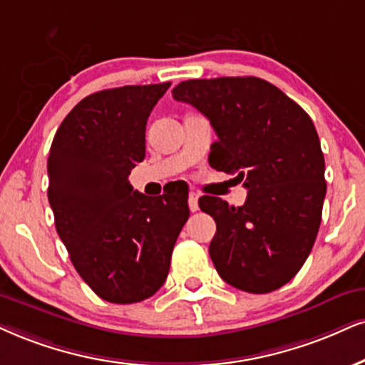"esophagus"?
I'll return each mask as SVG.
<instances>
[{
	"instance_id": "esophagus-1",
	"label": "esophagus",
	"mask_w": 365,
	"mask_h": 365,
	"mask_svg": "<svg viewBox=\"0 0 365 365\" xmlns=\"http://www.w3.org/2000/svg\"><path fill=\"white\" fill-rule=\"evenodd\" d=\"M197 197L200 196H197V192H195V191H191L190 197H187V203H190V210L192 211V213L200 210V206H197Z\"/></svg>"
}]
</instances>
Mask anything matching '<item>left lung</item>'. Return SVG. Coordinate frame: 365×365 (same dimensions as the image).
<instances>
[{
  "instance_id": "8db88e82",
  "label": "left lung",
  "mask_w": 365,
  "mask_h": 365,
  "mask_svg": "<svg viewBox=\"0 0 365 365\" xmlns=\"http://www.w3.org/2000/svg\"><path fill=\"white\" fill-rule=\"evenodd\" d=\"M173 98L210 120L218 140L210 165L247 187L242 206L200 197L217 233L210 257L237 289L264 294L303 267L317 240L327 195L325 159L307 111L260 78L182 81Z\"/></svg>"
}]
</instances>
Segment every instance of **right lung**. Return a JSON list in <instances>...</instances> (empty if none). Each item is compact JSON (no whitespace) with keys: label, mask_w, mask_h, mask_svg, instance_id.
I'll return each instance as SVG.
<instances>
[{"label":"right lung","mask_w":365,"mask_h":365,"mask_svg":"<svg viewBox=\"0 0 365 365\" xmlns=\"http://www.w3.org/2000/svg\"><path fill=\"white\" fill-rule=\"evenodd\" d=\"M169 86L89 94L52 140L48 203L57 233L79 276L110 303H138L160 289L190 218L187 192L150 197L128 182L145 157L148 115Z\"/></svg>","instance_id":"right-lung-1"}]
</instances>
